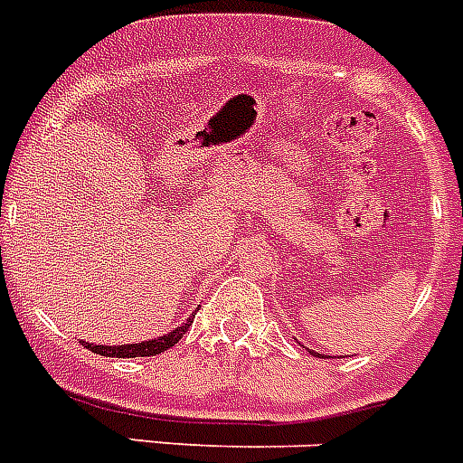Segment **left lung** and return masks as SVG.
I'll return each instance as SVG.
<instances>
[{"instance_id":"1","label":"left lung","mask_w":463,"mask_h":463,"mask_svg":"<svg viewBox=\"0 0 463 463\" xmlns=\"http://www.w3.org/2000/svg\"><path fill=\"white\" fill-rule=\"evenodd\" d=\"M310 353H313V351H310ZM316 355H317V357H325V355H322V353H316Z\"/></svg>"}]
</instances>
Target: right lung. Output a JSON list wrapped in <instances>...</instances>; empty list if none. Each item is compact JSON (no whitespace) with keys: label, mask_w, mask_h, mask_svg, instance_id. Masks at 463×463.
Segmentation results:
<instances>
[{"label":"right lung","mask_w":463,"mask_h":463,"mask_svg":"<svg viewBox=\"0 0 463 463\" xmlns=\"http://www.w3.org/2000/svg\"><path fill=\"white\" fill-rule=\"evenodd\" d=\"M190 322H193V316L181 325V327L172 329L165 336H157V339L150 341H138V344H122V345H96L89 344V341H81L84 348H89L91 353H99V355L106 357H150V355H159V353L169 351L174 344L184 339V334L190 329Z\"/></svg>","instance_id":"right-lung-1"}]
</instances>
